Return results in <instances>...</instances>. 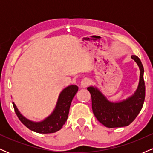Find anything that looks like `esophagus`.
Here are the masks:
<instances>
[{"instance_id":"esophagus-1","label":"esophagus","mask_w":153,"mask_h":153,"mask_svg":"<svg viewBox=\"0 0 153 153\" xmlns=\"http://www.w3.org/2000/svg\"><path fill=\"white\" fill-rule=\"evenodd\" d=\"M89 82H90V80H88V78H84L82 79V81H81V86L82 87H87L88 85Z\"/></svg>"}]
</instances>
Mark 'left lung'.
Listing matches in <instances>:
<instances>
[{"label":"left lung","instance_id":"left-lung-1","mask_svg":"<svg viewBox=\"0 0 153 153\" xmlns=\"http://www.w3.org/2000/svg\"><path fill=\"white\" fill-rule=\"evenodd\" d=\"M140 68V81L134 94L127 99L111 102L107 99L96 87H88L92 100L94 114L99 122L108 128L122 127L129 125L143 108L145 97V85L144 81V68L137 56L131 55Z\"/></svg>","mask_w":153,"mask_h":153}]
</instances>
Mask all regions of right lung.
I'll list each match as a JSON object with an SVG mask.
<instances>
[{
    "mask_svg": "<svg viewBox=\"0 0 153 153\" xmlns=\"http://www.w3.org/2000/svg\"><path fill=\"white\" fill-rule=\"evenodd\" d=\"M78 91L77 85H71L63 89L59 95L57 104L52 114L41 122H33L24 117L13 102L15 112L19 120L33 131L49 134L59 131L67 121L72 100Z\"/></svg>",
    "mask_w": 153,
    "mask_h": 153,
    "instance_id": "obj_1",
    "label": "right lung"
}]
</instances>
